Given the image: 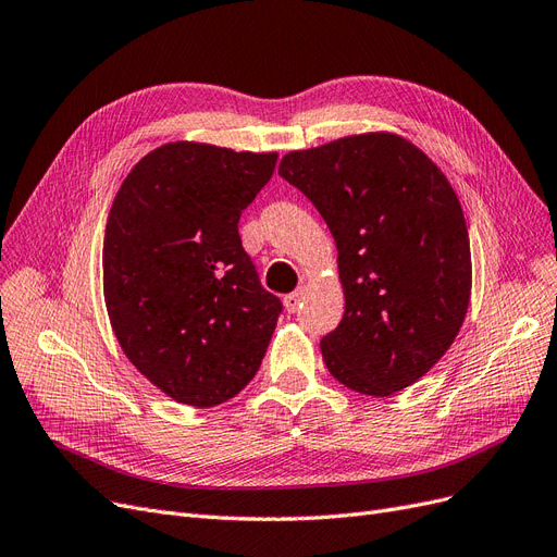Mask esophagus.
I'll list each match as a JSON object with an SVG mask.
<instances>
[{
	"mask_svg": "<svg viewBox=\"0 0 557 557\" xmlns=\"http://www.w3.org/2000/svg\"><path fill=\"white\" fill-rule=\"evenodd\" d=\"M304 297H306V287H297L295 293H290V295H285L283 297V304H285V309L290 311V313H295L299 306H301V301H304Z\"/></svg>",
	"mask_w": 557,
	"mask_h": 557,
	"instance_id": "obj_1",
	"label": "esophagus"
}]
</instances>
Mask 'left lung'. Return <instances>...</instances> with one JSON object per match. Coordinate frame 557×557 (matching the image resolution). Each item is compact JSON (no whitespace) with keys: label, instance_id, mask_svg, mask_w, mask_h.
<instances>
[{"label":"left lung","instance_id":"1","mask_svg":"<svg viewBox=\"0 0 557 557\" xmlns=\"http://www.w3.org/2000/svg\"><path fill=\"white\" fill-rule=\"evenodd\" d=\"M278 175L338 248L345 313L320 341L330 373L369 396L410 387L449 350L470 304V237L451 184L394 133L290 151Z\"/></svg>","mask_w":557,"mask_h":557}]
</instances>
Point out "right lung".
I'll list each match as a JSON object with an SVG mask.
<instances>
[{
    "label": "right lung",
    "instance_id": "right-lung-1",
    "mask_svg": "<svg viewBox=\"0 0 557 557\" xmlns=\"http://www.w3.org/2000/svg\"><path fill=\"white\" fill-rule=\"evenodd\" d=\"M278 154L168 143L114 196L103 295L124 355L177 403L212 408L260 369L283 304L267 293L239 216Z\"/></svg>",
    "mask_w": 557,
    "mask_h": 557
}]
</instances>
